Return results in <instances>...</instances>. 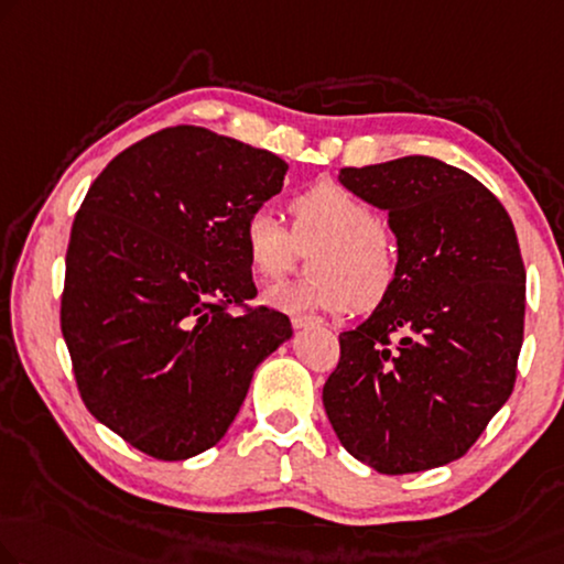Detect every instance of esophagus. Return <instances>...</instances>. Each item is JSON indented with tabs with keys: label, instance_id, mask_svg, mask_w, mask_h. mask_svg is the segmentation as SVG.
<instances>
[{
	"label": "esophagus",
	"instance_id": "obj_1",
	"mask_svg": "<svg viewBox=\"0 0 564 564\" xmlns=\"http://www.w3.org/2000/svg\"><path fill=\"white\" fill-rule=\"evenodd\" d=\"M291 324H293V329H304V326L318 324V318L311 316V314H293L291 316Z\"/></svg>",
	"mask_w": 564,
	"mask_h": 564
}]
</instances>
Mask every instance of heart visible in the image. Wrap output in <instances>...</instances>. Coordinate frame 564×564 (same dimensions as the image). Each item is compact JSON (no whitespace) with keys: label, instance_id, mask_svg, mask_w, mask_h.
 Returning a JSON list of instances; mask_svg holds the SVG:
<instances>
[{"label":"heart","instance_id":"heart-1","mask_svg":"<svg viewBox=\"0 0 564 564\" xmlns=\"http://www.w3.org/2000/svg\"><path fill=\"white\" fill-rule=\"evenodd\" d=\"M293 232L271 209L260 207L242 225L248 263L260 281H279L296 265L301 248L324 246L314 256V279L268 291L281 311L347 314L372 308L400 279V242L377 220L375 207L336 182H318L291 202Z\"/></svg>","mask_w":564,"mask_h":564}]
</instances>
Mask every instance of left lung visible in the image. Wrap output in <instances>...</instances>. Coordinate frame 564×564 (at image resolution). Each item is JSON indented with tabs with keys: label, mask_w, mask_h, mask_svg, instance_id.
I'll return each instance as SVG.
<instances>
[{
	"label": "left lung",
	"mask_w": 564,
	"mask_h": 564,
	"mask_svg": "<svg viewBox=\"0 0 564 564\" xmlns=\"http://www.w3.org/2000/svg\"><path fill=\"white\" fill-rule=\"evenodd\" d=\"M339 182L388 209L400 279L365 324L339 334L326 415L380 474L445 466L514 390L527 296L514 225L476 176L433 156L347 166Z\"/></svg>",
	"instance_id": "left-lung-1"
}]
</instances>
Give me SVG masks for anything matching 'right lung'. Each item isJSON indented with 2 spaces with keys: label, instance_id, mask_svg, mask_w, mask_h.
I'll return each instance as SVG.
<instances>
[{
  "label": "right lung",
  "instance_id": "add662e5",
  "mask_svg": "<svg viewBox=\"0 0 564 564\" xmlns=\"http://www.w3.org/2000/svg\"><path fill=\"white\" fill-rule=\"evenodd\" d=\"M285 172L271 151L172 126L121 151L75 215L61 301L75 382L151 458L213 448L256 367L291 339L289 316L246 306L258 291L242 246Z\"/></svg>",
  "mask_w": 564,
  "mask_h": 564
}]
</instances>
